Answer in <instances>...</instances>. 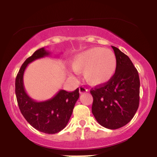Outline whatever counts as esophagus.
I'll list each match as a JSON object with an SVG mask.
<instances>
[{
  "mask_svg": "<svg viewBox=\"0 0 157 157\" xmlns=\"http://www.w3.org/2000/svg\"><path fill=\"white\" fill-rule=\"evenodd\" d=\"M79 91H80V94H83L87 92L88 89L84 86H80V88H79Z\"/></svg>",
  "mask_w": 157,
  "mask_h": 157,
  "instance_id": "1",
  "label": "esophagus"
}]
</instances>
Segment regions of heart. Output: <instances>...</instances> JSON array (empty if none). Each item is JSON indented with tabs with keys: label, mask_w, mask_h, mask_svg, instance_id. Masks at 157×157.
<instances>
[{
	"label": "heart",
	"mask_w": 157,
	"mask_h": 157,
	"mask_svg": "<svg viewBox=\"0 0 157 157\" xmlns=\"http://www.w3.org/2000/svg\"><path fill=\"white\" fill-rule=\"evenodd\" d=\"M77 73L83 71L84 78L94 86L107 83L116 72L117 61L114 52L108 48L94 47L77 54L71 61Z\"/></svg>",
	"instance_id": "b5f03b06"
}]
</instances>
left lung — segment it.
<instances>
[{
	"instance_id": "1",
	"label": "left lung",
	"mask_w": 157,
	"mask_h": 157,
	"mask_svg": "<svg viewBox=\"0 0 157 157\" xmlns=\"http://www.w3.org/2000/svg\"><path fill=\"white\" fill-rule=\"evenodd\" d=\"M117 57L116 72L107 83L91 89V111L99 124L109 129L125 125L134 117L140 102V82L128 57L111 46Z\"/></svg>"
}]
</instances>
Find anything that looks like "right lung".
Here are the masks:
<instances>
[{
  "instance_id": "obj_1",
  "label": "right lung",
  "mask_w": 157,
  "mask_h": 157,
  "mask_svg": "<svg viewBox=\"0 0 157 157\" xmlns=\"http://www.w3.org/2000/svg\"><path fill=\"white\" fill-rule=\"evenodd\" d=\"M49 55L50 52L44 47L25 60L15 79V94L19 109L26 121L37 131L52 134L58 133L67 125L80 94L79 89L72 92L60 90L52 98L42 102L35 101L27 94L23 86V74L27 66Z\"/></svg>"
}]
</instances>
